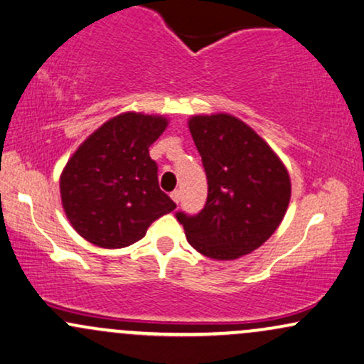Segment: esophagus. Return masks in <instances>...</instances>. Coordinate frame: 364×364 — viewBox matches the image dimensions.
Here are the masks:
<instances>
[{
    "label": "esophagus",
    "mask_w": 364,
    "mask_h": 364,
    "mask_svg": "<svg viewBox=\"0 0 364 364\" xmlns=\"http://www.w3.org/2000/svg\"><path fill=\"white\" fill-rule=\"evenodd\" d=\"M170 198L173 199V203H181V191H173L172 194H170Z\"/></svg>",
    "instance_id": "obj_1"
}]
</instances>
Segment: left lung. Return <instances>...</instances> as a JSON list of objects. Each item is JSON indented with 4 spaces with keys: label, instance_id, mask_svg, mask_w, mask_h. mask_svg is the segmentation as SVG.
<instances>
[{
    "label": "left lung",
    "instance_id": "obj_1",
    "mask_svg": "<svg viewBox=\"0 0 364 364\" xmlns=\"http://www.w3.org/2000/svg\"><path fill=\"white\" fill-rule=\"evenodd\" d=\"M189 131L208 177V200L196 216L177 213L199 254L233 260L259 249L281 225L291 181L274 149L232 114L192 115Z\"/></svg>",
    "mask_w": 364,
    "mask_h": 364
}]
</instances>
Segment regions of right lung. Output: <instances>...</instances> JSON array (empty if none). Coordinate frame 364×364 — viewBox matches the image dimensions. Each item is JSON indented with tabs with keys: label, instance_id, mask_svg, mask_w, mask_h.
Returning a JSON list of instances; mask_svg holds the SVG:
<instances>
[{
	"label": "right lung",
	"instance_id": "obj_1",
	"mask_svg": "<svg viewBox=\"0 0 364 364\" xmlns=\"http://www.w3.org/2000/svg\"><path fill=\"white\" fill-rule=\"evenodd\" d=\"M164 115L124 112L93 131L59 177L61 203L73 228L102 249H124L175 203L158 187L149 146L164 134Z\"/></svg>",
	"mask_w": 364,
	"mask_h": 364
}]
</instances>
